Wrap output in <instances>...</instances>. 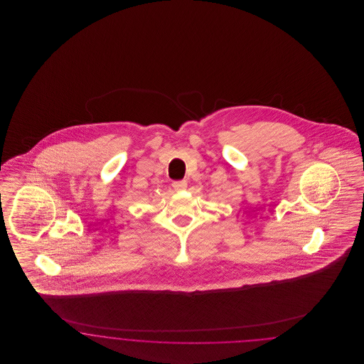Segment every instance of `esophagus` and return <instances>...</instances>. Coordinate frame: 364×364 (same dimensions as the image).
Here are the masks:
<instances>
[{"label":"esophagus","mask_w":364,"mask_h":364,"mask_svg":"<svg viewBox=\"0 0 364 364\" xmlns=\"http://www.w3.org/2000/svg\"><path fill=\"white\" fill-rule=\"evenodd\" d=\"M172 187H173L174 191H184L187 188V181L186 180H180V181H173V184H172Z\"/></svg>","instance_id":"obj_1"}]
</instances>
